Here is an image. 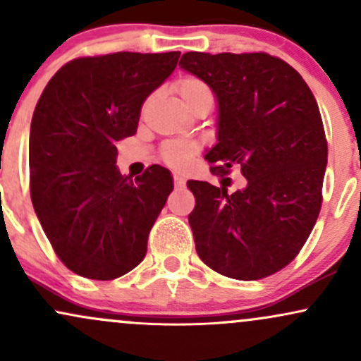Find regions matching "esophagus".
I'll return each mask as SVG.
<instances>
[{"label":"esophagus","instance_id":"1","mask_svg":"<svg viewBox=\"0 0 361 361\" xmlns=\"http://www.w3.org/2000/svg\"><path fill=\"white\" fill-rule=\"evenodd\" d=\"M185 183H186L185 176L181 175V173H175V185H176V188H181V186H185Z\"/></svg>","mask_w":361,"mask_h":361}]
</instances>
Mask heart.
<instances>
[{
	"label": "heart",
	"mask_w": 361,
	"mask_h": 361,
	"mask_svg": "<svg viewBox=\"0 0 361 361\" xmlns=\"http://www.w3.org/2000/svg\"><path fill=\"white\" fill-rule=\"evenodd\" d=\"M176 91L180 94L181 102L190 100V98L200 97V94H210L209 86L204 81L197 80V78H183L178 81ZM198 146L192 140H169L163 146V159L168 164L175 168H181L190 163Z\"/></svg>",
	"instance_id": "heart-1"
}]
</instances>
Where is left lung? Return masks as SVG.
Listing matches in <instances>:
<instances>
[{
  "mask_svg": "<svg viewBox=\"0 0 361 361\" xmlns=\"http://www.w3.org/2000/svg\"><path fill=\"white\" fill-rule=\"evenodd\" d=\"M180 68L217 100V144L205 159L214 175L241 166L244 188L190 180L188 215L207 267L235 280L273 275L299 255L317 221L327 142L307 82L264 52H186Z\"/></svg>",
  "mask_w": 361,
  "mask_h": 361,
  "instance_id": "left-lung-1",
  "label": "left lung"
}]
</instances>
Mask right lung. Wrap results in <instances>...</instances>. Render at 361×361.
<instances>
[{"label": "right lung", "mask_w": 361, "mask_h": 361, "mask_svg": "<svg viewBox=\"0 0 361 361\" xmlns=\"http://www.w3.org/2000/svg\"><path fill=\"white\" fill-rule=\"evenodd\" d=\"M180 52H117L68 62L47 82L30 126V197L62 263L114 280L144 259L149 231L173 192L169 169L132 180L117 142L135 134L140 106L175 71Z\"/></svg>", "instance_id": "1"}]
</instances>
